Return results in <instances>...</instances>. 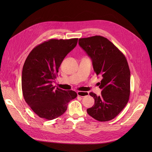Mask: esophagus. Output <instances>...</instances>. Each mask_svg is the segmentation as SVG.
Listing matches in <instances>:
<instances>
[{
	"label": "esophagus",
	"mask_w": 152,
	"mask_h": 152,
	"mask_svg": "<svg viewBox=\"0 0 152 152\" xmlns=\"http://www.w3.org/2000/svg\"><path fill=\"white\" fill-rule=\"evenodd\" d=\"M77 94L78 96L83 97L87 96V95H88L89 92H83V91H77Z\"/></svg>",
	"instance_id": "esophagus-1"
}]
</instances>
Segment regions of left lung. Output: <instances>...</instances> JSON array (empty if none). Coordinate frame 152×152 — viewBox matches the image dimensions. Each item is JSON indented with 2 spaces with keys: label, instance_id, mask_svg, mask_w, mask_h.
I'll use <instances>...</instances> for the list:
<instances>
[{
  "label": "left lung",
  "instance_id": "8db88e82",
  "mask_svg": "<svg viewBox=\"0 0 152 152\" xmlns=\"http://www.w3.org/2000/svg\"><path fill=\"white\" fill-rule=\"evenodd\" d=\"M79 45L91 58L95 73L101 77V95L90 92L94 105L87 110L99 121L115 118L124 109L130 95V69L124 55L100 36L79 39Z\"/></svg>",
  "mask_w": 152,
  "mask_h": 152
}]
</instances>
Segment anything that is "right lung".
I'll return each mask as SVG.
<instances>
[{"instance_id":"obj_1","label":"right lung","mask_w":152,"mask_h":152,"mask_svg":"<svg viewBox=\"0 0 152 152\" xmlns=\"http://www.w3.org/2000/svg\"><path fill=\"white\" fill-rule=\"evenodd\" d=\"M77 38L48 40L31 51L23 67L21 87L27 104L40 118L52 120L62 115L68 103L77 97L73 91L55 88L52 83Z\"/></svg>"}]
</instances>
